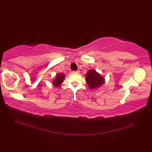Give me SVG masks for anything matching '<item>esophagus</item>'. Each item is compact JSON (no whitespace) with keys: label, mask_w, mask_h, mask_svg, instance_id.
Returning <instances> with one entry per match:
<instances>
[{"label":"esophagus","mask_w":152,"mask_h":152,"mask_svg":"<svg viewBox=\"0 0 152 152\" xmlns=\"http://www.w3.org/2000/svg\"><path fill=\"white\" fill-rule=\"evenodd\" d=\"M74 72H76V73H78L79 72V70H75V71H73Z\"/></svg>","instance_id":"34e87169"}]
</instances>
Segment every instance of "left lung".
I'll return each instance as SVG.
<instances>
[{
    "label": "left lung",
    "mask_w": 152,
    "mask_h": 152,
    "mask_svg": "<svg viewBox=\"0 0 152 152\" xmlns=\"http://www.w3.org/2000/svg\"><path fill=\"white\" fill-rule=\"evenodd\" d=\"M86 82L89 88H97L104 83V78L96 72L95 70H90L86 74Z\"/></svg>",
    "instance_id": "obj_1"
}]
</instances>
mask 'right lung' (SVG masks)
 I'll return each instance as SVG.
<instances>
[{
    "label": "right lung",
    "mask_w": 152,
    "mask_h": 152,
    "mask_svg": "<svg viewBox=\"0 0 152 152\" xmlns=\"http://www.w3.org/2000/svg\"><path fill=\"white\" fill-rule=\"evenodd\" d=\"M64 78V74H57L56 76V78L54 80L53 83L55 86H59L61 83L63 82V79Z\"/></svg>",
    "instance_id": "add662e5"
}]
</instances>
